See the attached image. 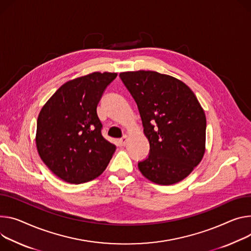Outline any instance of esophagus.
Returning a JSON list of instances; mask_svg holds the SVG:
<instances>
[{
	"instance_id": "34e87169",
	"label": "esophagus",
	"mask_w": 251,
	"mask_h": 251,
	"mask_svg": "<svg viewBox=\"0 0 251 251\" xmlns=\"http://www.w3.org/2000/svg\"><path fill=\"white\" fill-rule=\"evenodd\" d=\"M127 141H128L127 137H126V136H124L123 138H121V139L118 140V144H119L120 146H125V145L127 144Z\"/></svg>"
}]
</instances>
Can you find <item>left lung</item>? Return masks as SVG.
I'll return each instance as SVG.
<instances>
[{"mask_svg":"<svg viewBox=\"0 0 251 251\" xmlns=\"http://www.w3.org/2000/svg\"><path fill=\"white\" fill-rule=\"evenodd\" d=\"M137 104L148 157L138 162L140 172L156 184L183 180L205 152L206 117L192 90L182 81L154 71L120 73Z\"/></svg>","mask_w":251,"mask_h":251,"instance_id":"1","label":"left lung"}]
</instances>
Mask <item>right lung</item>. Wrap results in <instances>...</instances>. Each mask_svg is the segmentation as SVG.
I'll use <instances>...</instances> for the list:
<instances>
[{
  "label": "right lung",
  "mask_w": 251,
  "mask_h": 251,
  "mask_svg": "<svg viewBox=\"0 0 251 251\" xmlns=\"http://www.w3.org/2000/svg\"><path fill=\"white\" fill-rule=\"evenodd\" d=\"M117 73L94 72L62 85L40 111L36 145L47 167L68 183L103 173L116 150L101 133L97 106Z\"/></svg>",
  "instance_id": "add662e5"
}]
</instances>
